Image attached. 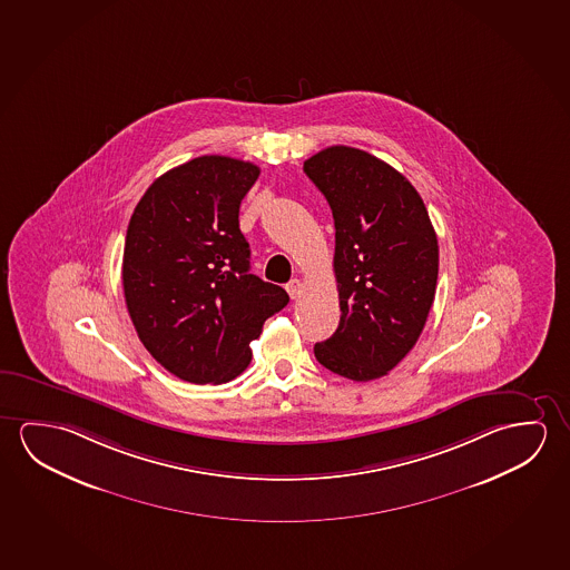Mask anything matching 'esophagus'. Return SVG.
Instances as JSON below:
<instances>
[{
  "label": "esophagus",
  "mask_w": 570,
  "mask_h": 570,
  "mask_svg": "<svg viewBox=\"0 0 570 570\" xmlns=\"http://www.w3.org/2000/svg\"><path fill=\"white\" fill-rule=\"evenodd\" d=\"M287 293H289L291 298H297L301 297V293H303V281L301 279H291L289 283H287Z\"/></svg>",
  "instance_id": "34e87169"
}]
</instances>
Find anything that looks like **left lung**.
Returning <instances> with one entry per match:
<instances>
[{
    "instance_id": "obj_1",
    "label": "left lung",
    "mask_w": 570,
    "mask_h": 570,
    "mask_svg": "<svg viewBox=\"0 0 570 570\" xmlns=\"http://www.w3.org/2000/svg\"><path fill=\"white\" fill-rule=\"evenodd\" d=\"M303 170L335 217L341 323L315 344L316 361L344 379L389 374L417 343L438 283V237L416 188L376 156L328 146Z\"/></svg>"
}]
</instances>
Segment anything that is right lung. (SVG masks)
<instances>
[{
	"instance_id": "1",
	"label": "right lung",
	"mask_w": 570,
	"mask_h": 570,
	"mask_svg": "<svg viewBox=\"0 0 570 570\" xmlns=\"http://www.w3.org/2000/svg\"><path fill=\"white\" fill-rule=\"evenodd\" d=\"M257 176L255 164L199 156L156 178L128 222V315L146 351L191 384L239 376L263 323L289 303L249 273L239 206Z\"/></svg>"
}]
</instances>
